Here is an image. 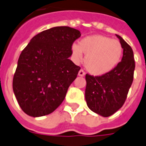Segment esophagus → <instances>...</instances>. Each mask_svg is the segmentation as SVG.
<instances>
[{"label": "esophagus", "instance_id": "1", "mask_svg": "<svg viewBox=\"0 0 146 146\" xmlns=\"http://www.w3.org/2000/svg\"><path fill=\"white\" fill-rule=\"evenodd\" d=\"M84 74H85V73H84V72L83 70L81 69L80 71L78 72V75L79 76H84Z\"/></svg>", "mask_w": 146, "mask_h": 146}]
</instances>
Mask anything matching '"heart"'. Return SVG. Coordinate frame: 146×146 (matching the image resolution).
<instances>
[{"label":"heart","instance_id":"obj_1","mask_svg":"<svg viewBox=\"0 0 146 146\" xmlns=\"http://www.w3.org/2000/svg\"><path fill=\"white\" fill-rule=\"evenodd\" d=\"M72 52L75 60L81 61L85 55L84 65L89 73L95 76L112 72L119 65L123 54L120 42L102 35L84 37L78 45H72Z\"/></svg>","mask_w":146,"mask_h":146}]
</instances>
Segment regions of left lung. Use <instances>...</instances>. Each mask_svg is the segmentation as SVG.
Here are the masks:
<instances>
[{
  "mask_svg": "<svg viewBox=\"0 0 146 146\" xmlns=\"http://www.w3.org/2000/svg\"><path fill=\"white\" fill-rule=\"evenodd\" d=\"M123 48L121 62L112 72L101 76L86 74L85 100L89 109L107 117L123 107L133 81L135 61L133 51L119 35Z\"/></svg>",
  "mask_w": 146,
  "mask_h": 146,
  "instance_id": "8db88e82",
  "label": "left lung"
}]
</instances>
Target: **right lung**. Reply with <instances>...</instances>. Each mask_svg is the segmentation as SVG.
<instances>
[{
  "label": "right lung",
  "instance_id": "obj_1",
  "mask_svg": "<svg viewBox=\"0 0 146 146\" xmlns=\"http://www.w3.org/2000/svg\"><path fill=\"white\" fill-rule=\"evenodd\" d=\"M80 31L55 27L33 37L22 51L13 79V91L25 113L39 117L62 103L81 68L69 59Z\"/></svg>",
  "mask_w": 146,
  "mask_h": 146
}]
</instances>
